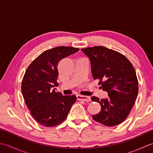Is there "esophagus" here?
I'll return each instance as SVG.
<instances>
[{"label": "esophagus", "instance_id": "1", "mask_svg": "<svg viewBox=\"0 0 153 153\" xmlns=\"http://www.w3.org/2000/svg\"><path fill=\"white\" fill-rule=\"evenodd\" d=\"M77 99L78 100H83V101H86V102H89L91 100L89 97L80 95H77Z\"/></svg>", "mask_w": 153, "mask_h": 153}]
</instances>
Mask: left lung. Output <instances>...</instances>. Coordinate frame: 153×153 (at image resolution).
Segmentation results:
<instances>
[{
	"label": "left lung",
	"mask_w": 153,
	"mask_h": 153,
	"mask_svg": "<svg viewBox=\"0 0 153 153\" xmlns=\"http://www.w3.org/2000/svg\"><path fill=\"white\" fill-rule=\"evenodd\" d=\"M82 51L90 60L94 79H99L100 88L108 96L101 100L91 97L101 106L93 119L109 127L120 124L129 115L137 97L138 80L134 66L125 56L108 48L97 46Z\"/></svg>",
	"instance_id": "1"
}]
</instances>
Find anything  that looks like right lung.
Masks as SVG:
<instances>
[{"label":"right lung","instance_id":"right-lung-1","mask_svg":"<svg viewBox=\"0 0 153 153\" xmlns=\"http://www.w3.org/2000/svg\"><path fill=\"white\" fill-rule=\"evenodd\" d=\"M79 51L78 48L57 47L41 54L29 66L22 82V91L31 114L41 125L53 127L64 121L75 95L64 96L56 92L58 83L57 64Z\"/></svg>","mask_w":153,"mask_h":153}]
</instances>
